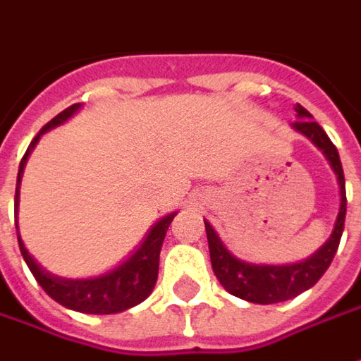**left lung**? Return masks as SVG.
Listing matches in <instances>:
<instances>
[{
	"mask_svg": "<svg viewBox=\"0 0 361 361\" xmlns=\"http://www.w3.org/2000/svg\"><path fill=\"white\" fill-rule=\"evenodd\" d=\"M297 117L291 127L301 133L303 137L311 140L312 145L322 154L329 158L332 170L338 178L340 185V211L334 223V231L330 234V238L322 248L312 254L311 258L299 264H287V266H259V264H248L242 259L234 258L231 252L224 248V244L215 233V228L205 221L207 240H209V252H211V266L215 271L216 279L221 281V286L234 297H240L244 301L258 305H271L281 303L287 299H293L299 293L307 291L312 287L322 274L329 269L330 262L334 258V254L338 250L340 236L344 231V219H346V183H344V170L340 162L338 150L332 145L329 135L322 130L319 123L311 119L312 115L305 109L303 105H295Z\"/></svg>",
	"mask_w": 361,
	"mask_h": 361,
	"instance_id": "1",
	"label": "left lung"
}]
</instances>
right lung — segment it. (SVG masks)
I'll return each instance as SVG.
<instances>
[{"label": "right lung", "mask_w": 361, "mask_h": 361, "mask_svg": "<svg viewBox=\"0 0 361 361\" xmlns=\"http://www.w3.org/2000/svg\"><path fill=\"white\" fill-rule=\"evenodd\" d=\"M80 107H82L80 103H74L62 113H58L56 117L49 121L44 127L40 128L39 135L32 138V142L29 145L21 164H19L17 188H15V213H17V205H19V183H21L23 170H25V164H27V158L32 152V148L39 142L40 135L47 133L49 128L62 125ZM173 216H176V213L160 219L152 226V231L148 233L146 240L140 244V248L125 264H121L119 268L105 274V276L92 277V279H66V277L52 276L32 259L31 254L25 248L19 233H17V240H19L23 258L27 262L35 279L56 303L66 307V309H72V311L87 312V314H111V312L127 311L130 307L142 303L146 297L152 293L156 279H158V262H160L164 236L168 233V226L173 221ZM15 226H17V221H15Z\"/></svg>", "instance_id": "obj_1"}]
</instances>
